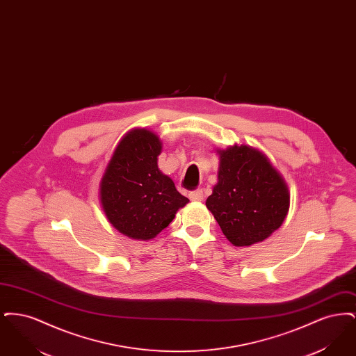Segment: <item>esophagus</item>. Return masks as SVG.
Returning <instances> with one entry per match:
<instances>
[{"label":"esophagus","mask_w":356,"mask_h":356,"mask_svg":"<svg viewBox=\"0 0 356 356\" xmlns=\"http://www.w3.org/2000/svg\"><path fill=\"white\" fill-rule=\"evenodd\" d=\"M189 199L192 202H202L204 199L203 189H195V191H191L189 192Z\"/></svg>","instance_id":"esophagus-1"}]
</instances>
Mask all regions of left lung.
<instances>
[{
  "mask_svg": "<svg viewBox=\"0 0 356 356\" xmlns=\"http://www.w3.org/2000/svg\"><path fill=\"white\" fill-rule=\"evenodd\" d=\"M218 180L205 205L234 245L263 241L283 224L288 188L263 153L247 145L220 151Z\"/></svg>",
  "mask_w": 356,
  "mask_h": 356,
  "instance_id": "8db88e82",
  "label": "left lung"
}]
</instances>
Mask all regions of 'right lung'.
Returning a JSON list of instances; mask_svg holds the SVG:
<instances>
[{"label":"right lung","instance_id":"right-lung-1","mask_svg":"<svg viewBox=\"0 0 356 356\" xmlns=\"http://www.w3.org/2000/svg\"><path fill=\"white\" fill-rule=\"evenodd\" d=\"M160 152L157 136L132 131L120 141L102 176V209L116 229L132 238L156 236L189 202L159 170Z\"/></svg>","mask_w":356,"mask_h":356}]
</instances>
